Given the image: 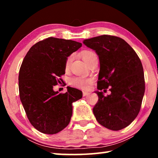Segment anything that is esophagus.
<instances>
[{
  "label": "esophagus",
  "mask_w": 158,
  "mask_h": 158,
  "mask_svg": "<svg viewBox=\"0 0 158 158\" xmlns=\"http://www.w3.org/2000/svg\"><path fill=\"white\" fill-rule=\"evenodd\" d=\"M88 95H89V93L85 92V91H83V96L85 97V96H87Z\"/></svg>",
  "instance_id": "34e87169"
}]
</instances>
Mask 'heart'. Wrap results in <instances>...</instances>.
I'll return each mask as SVG.
<instances>
[{
	"label": "heart",
	"instance_id": "heart-1",
	"mask_svg": "<svg viewBox=\"0 0 158 158\" xmlns=\"http://www.w3.org/2000/svg\"><path fill=\"white\" fill-rule=\"evenodd\" d=\"M96 54L93 52H90V51H85V52H83L82 56L85 62H86L88 64L90 62V60L92 59V58L95 56ZM73 56L71 55L67 58L65 61V69H68L69 68V65L73 61ZM92 79H88V78H84V77H74L73 78L69 79V84L72 85H73L74 87L79 88V89L86 90L89 88L90 84L92 83Z\"/></svg>",
	"mask_w": 158,
	"mask_h": 158
}]
</instances>
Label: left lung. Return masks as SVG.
Instances as JSON below:
<instances>
[{
	"label": "left lung",
	"instance_id": "left-lung-1",
	"mask_svg": "<svg viewBox=\"0 0 158 158\" xmlns=\"http://www.w3.org/2000/svg\"><path fill=\"white\" fill-rule=\"evenodd\" d=\"M85 46L95 51L100 60L98 101L93 109L98 122L111 130L128 126L137 116L145 92L142 64L132 47L121 37L103 35L84 40Z\"/></svg>",
	"mask_w": 158,
	"mask_h": 158
}]
</instances>
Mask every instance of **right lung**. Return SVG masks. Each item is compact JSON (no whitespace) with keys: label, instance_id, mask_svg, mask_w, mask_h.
I'll return each mask as SVG.
<instances>
[{"label":"right lung","instance_id":"right-lung-1","mask_svg":"<svg viewBox=\"0 0 158 158\" xmlns=\"http://www.w3.org/2000/svg\"><path fill=\"white\" fill-rule=\"evenodd\" d=\"M82 44L70 40L48 37L32 47L23 59L19 74L20 100L31 125L40 132L53 135L68 126L73 103L82 92L67 87L58 93L53 86L65 74V61Z\"/></svg>","mask_w":158,"mask_h":158}]
</instances>
